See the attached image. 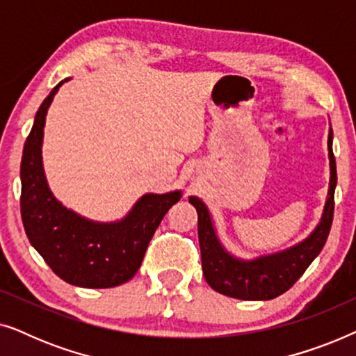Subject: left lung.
<instances>
[{"mask_svg": "<svg viewBox=\"0 0 356 356\" xmlns=\"http://www.w3.org/2000/svg\"><path fill=\"white\" fill-rule=\"evenodd\" d=\"M334 133L329 123V188L319 223L308 236L285 250L243 259L223 246L211 211L197 196H189V204L197 212V235L201 246L202 272L206 282L218 293L238 300H272L285 293L303 275L325 245L334 217V193L337 186V168L332 152Z\"/></svg>", "mask_w": 356, "mask_h": 356, "instance_id": "obj_1", "label": "left lung"}]
</instances>
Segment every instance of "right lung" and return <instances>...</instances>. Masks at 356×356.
Masks as SVG:
<instances>
[{
  "label": "right lung",
  "instance_id": "right-lung-1",
  "mask_svg": "<svg viewBox=\"0 0 356 356\" xmlns=\"http://www.w3.org/2000/svg\"><path fill=\"white\" fill-rule=\"evenodd\" d=\"M67 81L70 77L53 87L43 100L24 144L22 223L31 245L60 279L84 289H110L136 275L155 230L183 193H145L123 218L113 222L90 220L58 201L43 170L42 144L48 108Z\"/></svg>",
  "mask_w": 356,
  "mask_h": 356
}]
</instances>
